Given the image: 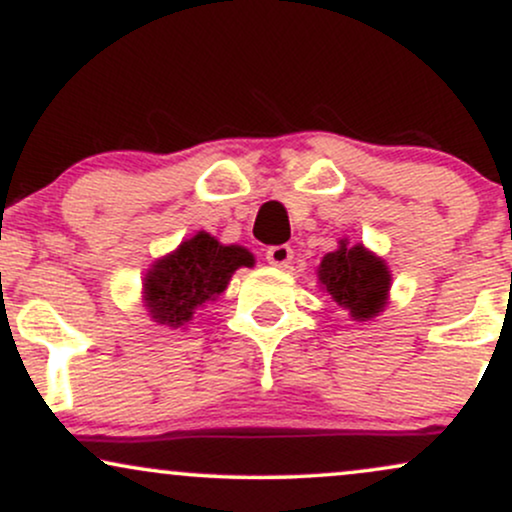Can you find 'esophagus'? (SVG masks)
Returning a JSON list of instances; mask_svg holds the SVG:
<instances>
[{
	"label": "esophagus",
	"instance_id": "esophagus-1",
	"mask_svg": "<svg viewBox=\"0 0 512 512\" xmlns=\"http://www.w3.org/2000/svg\"><path fill=\"white\" fill-rule=\"evenodd\" d=\"M293 260V250L289 245H272L267 250V262L274 264V267H289Z\"/></svg>",
	"mask_w": 512,
	"mask_h": 512
}]
</instances>
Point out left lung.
<instances>
[{"label":"left lung","instance_id":"8db88e82","mask_svg":"<svg viewBox=\"0 0 512 512\" xmlns=\"http://www.w3.org/2000/svg\"><path fill=\"white\" fill-rule=\"evenodd\" d=\"M317 279L332 301L349 310L354 320H370L383 313L392 276L387 264L363 245L349 248L339 240V248L327 252L317 267Z\"/></svg>","mask_w":512,"mask_h":512}]
</instances>
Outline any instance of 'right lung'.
Segmentation results:
<instances>
[{
    "instance_id": "add662e5",
    "label": "right lung",
    "mask_w": 512,
    "mask_h": 512,
    "mask_svg": "<svg viewBox=\"0 0 512 512\" xmlns=\"http://www.w3.org/2000/svg\"><path fill=\"white\" fill-rule=\"evenodd\" d=\"M252 264V252L240 245H221L214 236L199 231L146 272V310L158 325L178 330L204 303L216 301L226 291L236 269Z\"/></svg>"
}]
</instances>
